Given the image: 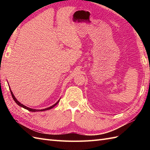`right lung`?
<instances>
[{"label":"right lung","mask_w":150,"mask_h":150,"mask_svg":"<svg viewBox=\"0 0 150 150\" xmlns=\"http://www.w3.org/2000/svg\"><path fill=\"white\" fill-rule=\"evenodd\" d=\"M9 90H10V91H11V95H12V97H13V100H15V102L16 103H17L19 106H21V107H22V108H24V109H26V110H28V111H33V112H36V111H46V110H50V109H52V108H53V107H55L56 105L58 104L59 103V101H60V99L57 102V103L55 104H53V105H52V106H50V107H49V108H45V109H42V110H36V109H32V108H28V107H27V106H24V105H23L22 104H21L20 102H18V100H17V98H15V97L14 96V95H13V92L11 91V88L9 89Z\"/></svg>","instance_id":"add662e5"}]
</instances>
